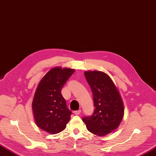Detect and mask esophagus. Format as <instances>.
<instances>
[{
  "label": "esophagus",
  "mask_w": 156,
  "mask_h": 156,
  "mask_svg": "<svg viewBox=\"0 0 156 156\" xmlns=\"http://www.w3.org/2000/svg\"><path fill=\"white\" fill-rule=\"evenodd\" d=\"M81 112V111L80 109H79V110H77V111H75V112H74V113L76 115H79V114H80Z\"/></svg>",
  "instance_id": "34e87169"
}]
</instances>
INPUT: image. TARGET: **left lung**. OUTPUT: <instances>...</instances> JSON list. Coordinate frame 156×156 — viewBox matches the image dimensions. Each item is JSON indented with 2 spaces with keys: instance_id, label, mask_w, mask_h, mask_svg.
I'll list each match as a JSON object with an SVG mask.
<instances>
[{
  "instance_id": "obj_1",
  "label": "left lung",
  "mask_w": 156,
  "mask_h": 156,
  "mask_svg": "<svg viewBox=\"0 0 156 156\" xmlns=\"http://www.w3.org/2000/svg\"><path fill=\"white\" fill-rule=\"evenodd\" d=\"M84 75L91 89L95 109L91 115L82 119L89 131L104 136L117 129L122 122L124 114L122 99L112 79L105 73L91 71Z\"/></svg>"
}]
</instances>
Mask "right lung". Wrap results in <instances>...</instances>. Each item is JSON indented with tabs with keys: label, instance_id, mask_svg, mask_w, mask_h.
<instances>
[{
	"label": "right lung",
	"instance_id": "1",
	"mask_svg": "<svg viewBox=\"0 0 156 156\" xmlns=\"http://www.w3.org/2000/svg\"><path fill=\"white\" fill-rule=\"evenodd\" d=\"M75 72L73 69L55 67L41 79L34 93L32 108L37 126L50 134L66 127L72 114L61 94V89Z\"/></svg>",
	"mask_w": 156,
	"mask_h": 156
}]
</instances>
